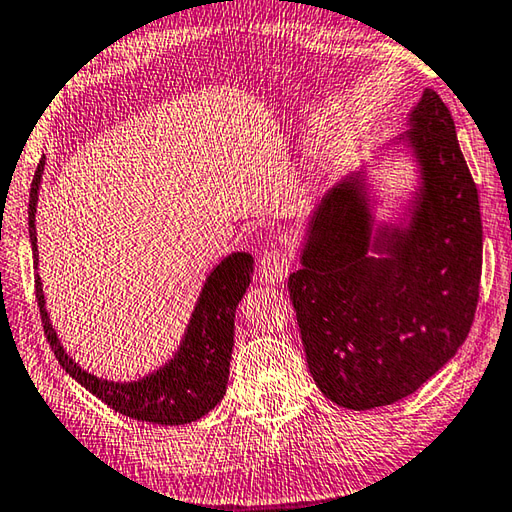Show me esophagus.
I'll return each mask as SVG.
<instances>
[{
	"label": "esophagus",
	"mask_w": 512,
	"mask_h": 512,
	"mask_svg": "<svg viewBox=\"0 0 512 512\" xmlns=\"http://www.w3.org/2000/svg\"><path fill=\"white\" fill-rule=\"evenodd\" d=\"M288 273H291V259L284 250H268L259 262V282L280 284Z\"/></svg>",
	"instance_id": "esophagus-1"
}]
</instances>
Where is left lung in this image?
Segmentation results:
<instances>
[{
    "mask_svg": "<svg viewBox=\"0 0 512 512\" xmlns=\"http://www.w3.org/2000/svg\"><path fill=\"white\" fill-rule=\"evenodd\" d=\"M407 127L392 143L416 167L403 210L376 219L362 165L311 212L302 266L288 277L315 385L356 412L430 380L468 338L479 300V194L436 91H423Z\"/></svg>",
    "mask_w": 512,
    "mask_h": 512,
    "instance_id": "left-lung-1",
    "label": "left lung"
}]
</instances>
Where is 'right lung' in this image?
Returning a JSON list of instances; mask_svg holds the SVG:
<instances>
[{
    "instance_id": "obj_1",
    "label": "right lung",
    "mask_w": 512,
    "mask_h": 512,
    "mask_svg": "<svg viewBox=\"0 0 512 512\" xmlns=\"http://www.w3.org/2000/svg\"><path fill=\"white\" fill-rule=\"evenodd\" d=\"M44 165L46 156H42L37 165L29 197V235L35 271L40 264L35 212ZM250 273H253L250 253H230L221 259L203 282L179 349L165 365L136 380H107L80 367L62 347L53 329L40 273H35V295L46 340L71 378H76L82 387L123 416L156 425H185L215 410V405L226 394L232 342H235V311L250 284Z\"/></svg>"
}]
</instances>
